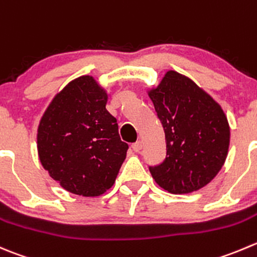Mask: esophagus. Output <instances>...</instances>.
Masks as SVG:
<instances>
[{"mask_svg": "<svg viewBox=\"0 0 257 257\" xmlns=\"http://www.w3.org/2000/svg\"><path fill=\"white\" fill-rule=\"evenodd\" d=\"M142 147H143V144H142L141 141H138V142H136V143L132 144V148H133L134 152H141Z\"/></svg>", "mask_w": 257, "mask_h": 257, "instance_id": "1", "label": "esophagus"}]
</instances>
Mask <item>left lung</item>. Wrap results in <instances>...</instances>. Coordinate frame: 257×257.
Returning <instances> with one entry per match:
<instances>
[{"mask_svg":"<svg viewBox=\"0 0 257 257\" xmlns=\"http://www.w3.org/2000/svg\"><path fill=\"white\" fill-rule=\"evenodd\" d=\"M166 136L162 163L149 166L154 181L182 195L210 183L222 168L230 126L221 106L191 79L168 71L149 93Z\"/></svg>","mask_w":257,"mask_h":257,"instance_id":"obj_1","label":"left lung"}]
</instances>
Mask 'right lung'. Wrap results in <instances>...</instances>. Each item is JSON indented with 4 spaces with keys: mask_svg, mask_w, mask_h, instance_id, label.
<instances>
[{
    "mask_svg": "<svg viewBox=\"0 0 257 257\" xmlns=\"http://www.w3.org/2000/svg\"><path fill=\"white\" fill-rule=\"evenodd\" d=\"M106 93L91 76L69 83L45 111L37 131L42 167L66 191L103 195L115 182L128 144L106 110Z\"/></svg>",
    "mask_w": 257,
    "mask_h": 257,
    "instance_id": "1",
    "label": "right lung"
}]
</instances>
